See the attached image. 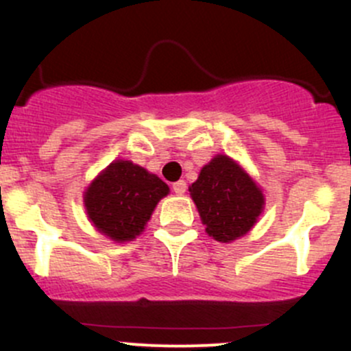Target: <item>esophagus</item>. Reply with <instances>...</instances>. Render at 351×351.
<instances>
[{"instance_id": "obj_1", "label": "esophagus", "mask_w": 351, "mask_h": 351, "mask_svg": "<svg viewBox=\"0 0 351 351\" xmlns=\"http://www.w3.org/2000/svg\"><path fill=\"white\" fill-rule=\"evenodd\" d=\"M172 189H174L177 195H184V192L187 191V184L184 180H177L174 186H172Z\"/></svg>"}]
</instances>
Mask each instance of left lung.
I'll return each mask as SVG.
<instances>
[{
  "mask_svg": "<svg viewBox=\"0 0 351 351\" xmlns=\"http://www.w3.org/2000/svg\"><path fill=\"white\" fill-rule=\"evenodd\" d=\"M206 232L219 243L247 234L265 209V195L251 176L228 156H216L189 187Z\"/></svg>",
  "mask_w": 351,
  "mask_h": 351,
  "instance_id": "1",
  "label": "left lung"
}]
</instances>
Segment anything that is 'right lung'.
<instances>
[{
    "label": "right lung",
    "mask_w": 351,
    "mask_h": 351,
    "mask_svg": "<svg viewBox=\"0 0 351 351\" xmlns=\"http://www.w3.org/2000/svg\"><path fill=\"white\" fill-rule=\"evenodd\" d=\"M169 186L130 160H115L85 191L88 219L97 231L117 243L135 239L144 231Z\"/></svg>",
    "instance_id": "add662e5"
}]
</instances>
